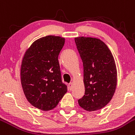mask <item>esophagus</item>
<instances>
[{
  "mask_svg": "<svg viewBox=\"0 0 135 135\" xmlns=\"http://www.w3.org/2000/svg\"><path fill=\"white\" fill-rule=\"evenodd\" d=\"M72 86H73V83H70L69 85H68V88H69V90H72Z\"/></svg>",
  "mask_w": 135,
  "mask_h": 135,
  "instance_id": "34e87169",
  "label": "esophagus"
}]
</instances>
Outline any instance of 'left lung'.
Wrapping results in <instances>:
<instances>
[{"instance_id": "obj_1", "label": "left lung", "mask_w": 135, "mask_h": 135, "mask_svg": "<svg viewBox=\"0 0 135 135\" xmlns=\"http://www.w3.org/2000/svg\"><path fill=\"white\" fill-rule=\"evenodd\" d=\"M83 66L85 94L78 100L88 111L104 107L113 98L117 83V71L113 54L100 39L75 38Z\"/></svg>"}]
</instances>
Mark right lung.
Returning a JSON list of instances; mask_svg holds the SVG:
<instances>
[{
	"label": "right lung",
	"instance_id": "add662e5",
	"mask_svg": "<svg viewBox=\"0 0 135 135\" xmlns=\"http://www.w3.org/2000/svg\"><path fill=\"white\" fill-rule=\"evenodd\" d=\"M65 39L47 35L35 41L24 56L21 84L28 101L36 108L49 110L57 105L67 91L62 82L58 56Z\"/></svg>",
	"mask_w": 135,
	"mask_h": 135
}]
</instances>
